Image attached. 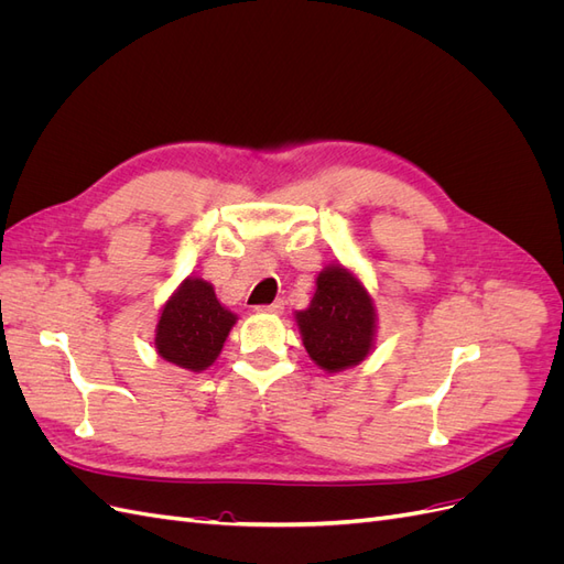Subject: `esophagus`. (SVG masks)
<instances>
[{
    "label": "esophagus",
    "mask_w": 564,
    "mask_h": 564,
    "mask_svg": "<svg viewBox=\"0 0 564 564\" xmlns=\"http://www.w3.org/2000/svg\"><path fill=\"white\" fill-rule=\"evenodd\" d=\"M282 311H284V301H282V299L272 301V303H268V305H256V313H270V315H280Z\"/></svg>",
    "instance_id": "34e87169"
}]
</instances>
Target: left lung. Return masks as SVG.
<instances>
[{
    "label": "left lung",
    "mask_w": 564,
    "mask_h": 564,
    "mask_svg": "<svg viewBox=\"0 0 564 564\" xmlns=\"http://www.w3.org/2000/svg\"><path fill=\"white\" fill-rule=\"evenodd\" d=\"M296 322L311 360L324 371H340L369 355L377 313L362 282L344 265H329L317 275L315 296Z\"/></svg>",
    "instance_id": "8db88e82"
}]
</instances>
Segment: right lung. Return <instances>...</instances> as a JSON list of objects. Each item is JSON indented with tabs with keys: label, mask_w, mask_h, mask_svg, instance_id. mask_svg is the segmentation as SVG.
I'll return each mask as SVG.
<instances>
[{
	"label": "right lung",
	"mask_w": 564,
	"mask_h": 564,
	"mask_svg": "<svg viewBox=\"0 0 564 564\" xmlns=\"http://www.w3.org/2000/svg\"><path fill=\"white\" fill-rule=\"evenodd\" d=\"M235 319L218 303L209 282L187 278L162 308L155 336L158 352L183 369H207L224 348Z\"/></svg>",
	"instance_id": "obj_1"
}]
</instances>
